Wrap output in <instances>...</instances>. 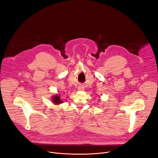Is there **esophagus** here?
Instances as JSON below:
<instances>
[{
  "label": "esophagus",
  "mask_w": 158,
  "mask_h": 158,
  "mask_svg": "<svg viewBox=\"0 0 158 158\" xmlns=\"http://www.w3.org/2000/svg\"><path fill=\"white\" fill-rule=\"evenodd\" d=\"M78 89H79V90H80V91H83V90H84V87L80 86H79Z\"/></svg>",
  "instance_id": "esophagus-1"
}]
</instances>
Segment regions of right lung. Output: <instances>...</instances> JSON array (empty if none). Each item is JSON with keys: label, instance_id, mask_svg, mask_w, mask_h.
I'll return each mask as SVG.
<instances>
[{"label": "right lung", "instance_id": "obj_1", "mask_svg": "<svg viewBox=\"0 0 158 158\" xmlns=\"http://www.w3.org/2000/svg\"><path fill=\"white\" fill-rule=\"evenodd\" d=\"M52 101L54 104L59 105L60 103H62V101L60 99V97L58 95H55L52 97Z\"/></svg>", "mask_w": 158, "mask_h": 158}]
</instances>
